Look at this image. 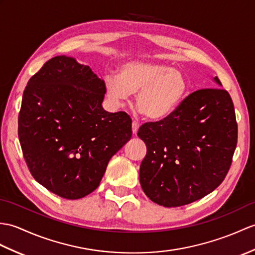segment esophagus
<instances>
[{
  "mask_svg": "<svg viewBox=\"0 0 255 255\" xmlns=\"http://www.w3.org/2000/svg\"><path fill=\"white\" fill-rule=\"evenodd\" d=\"M138 129H139V124H138V122L132 121V133H133V134H137Z\"/></svg>",
  "mask_w": 255,
  "mask_h": 255,
  "instance_id": "obj_1",
  "label": "esophagus"
}]
</instances>
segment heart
I'll return each instance as SVG.
<instances>
[{"instance_id": "obj_1", "label": "heart", "mask_w": 255, "mask_h": 255, "mask_svg": "<svg viewBox=\"0 0 255 255\" xmlns=\"http://www.w3.org/2000/svg\"><path fill=\"white\" fill-rule=\"evenodd\" d=\"M106 91L115 102L135 94V105L150 120H163L177 109L187 96L189 85L180 70L154 63L129 62L120 76L108 75Z\"/></svg>"}]
</instances>
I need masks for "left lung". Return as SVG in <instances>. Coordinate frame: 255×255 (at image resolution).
<instances>
[{
    "label": "left lung",
    "mask_w": 255,
    "mask_h": 255,
    "mask_svg": "<svg viewBox=\"0 0 255 255\" xmlns=\"http://www.w3.org/2000/svg\"><path fill=\"white\" fill-rule=\"evenodd\" d=\"M138 137L146 145L142 190L165 208L192 203L214 191L232 165L238 140L233 100L222 88L200 89L167 117L143 124Z\"/></svg>",
    "instance_id": "1"
}]
</instances>
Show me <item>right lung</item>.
Listing matches in <instances>:
<instances>
[{
	"mask_svg": "<svg viewBox=\"0 0 255 255\" xmlns=\"http://www.w3.org/2000/svg\"><path fill=\"white\" fill-rule=\"evenodd\" d=\"M105 92L90 67L65 55L47 61L23 91V158L33 178L64 199L96 190L111 157L131 138L129 115L103 110Z\"/></svg>",
	"mask_w": 255,
	"mask_h": 255,
	"instance_id": "right-lung-1",
	"label": "right lung"
}]
</instances>
